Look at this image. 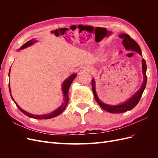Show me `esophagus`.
I'll use <instances>...</instances> for the list:
<instances>
[{
	"label": "esophagus",
	"instance_id": "obj_1",
	"mask_svg": "<svg viewBox=\"0 0 158 158\" xmlns=\"http://www.w3.org/2000/svg\"><path fill=\"white\" fill-rule=\"evenodd\" d=\"M89 70H89H89H88V71H89Z\"/></svg>",
	"mask_w": 158,
	"mask_h": 158
}]
</instances>
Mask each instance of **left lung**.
I'll return each instance as SVG.
<instances>
[{
  "mask_svg": "<svg viewBox=\"0 0 158 158\" xmlns=\"http://www.w3.org/2000/svg\"><path fill=\"white\" fill-rule=\"evenodd\" d=\"M119 37H121L123 39V44L125 47L126 50L128 51H133L137 52L138 53H139L140 55L142 56L141 49L140 48V46L138 45L137 43L132 40V38L129 36L128 34L126 33H122V34L118 35ZM142 74L144 76V80H143V83L142 84L141 88L138 89L136 93L134 94L131 98H129L127 102H124L123 103H121L119 105H117V106H111V105H108L106 103H103L101 100H100L98 96L96 91H95V80L93 78L92 80V90L94 92V98L95 99V101L98 102V103L99 105V106L101 107L103 109L106 110V111L111 113H121L126 112L129 110H131L135 107L138 103L139 102L140 99L142 97V95L144 92L145 89L146 85V82H147V76H146V64L145 60L143 59L142 60Z\"/></svg>",
  "mask_w": 158,
  "mask_h": 158,
  "instance_id": "obj_1",
  "label": "left lung"
}]
</instances>
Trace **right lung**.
Wrapping results in <instances>:
<instances>
[{"label": "right lung", "mask_w": 158, "mask_h": 158, "mask_svg": "<svg viewBox=\"0 0 158 158\" xmlns=\"http://www.w3.org/2000/svg\"><path fill=\"white\" fill-rule=\"evenodd\" d=\"M36 42V40H34V39L31 40L30 41H28L27 42H26L24 45H23L20 48V50H22L23 49H25L26 47L31 46V45H33L34 43ZM10 69L9 70V76H10ZM76 74H72L70 75V76L66 79L64 82L63 83V85H62V91H63V94L64 95V102L63 103V104L61 105V106H60L58 109H56V110H55L54 111H52L49 114H41V115H37V114H33L31 113H27L26 111H25L24 110H23L20 106H18V105L14 101L12 95H11V92H10V85H9V91H10V95H11V98L12 99L13 101L14 102V103H16V106L18 107V108L19 109L20 111L26 115H27V117L33 118H35V119H48V118H53L55 117L58 116L59 114H60L62 112H63L64 109L66 108V106H67L68 102H69V88L70 86V85L72 84V82H73V80H74V78H76Z\"/></svg>", "instance_id": "obj_1"}]
</instances>
